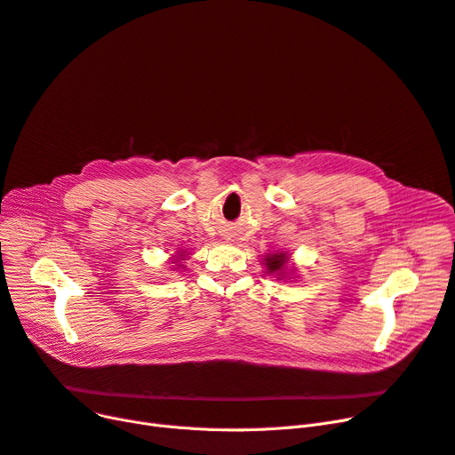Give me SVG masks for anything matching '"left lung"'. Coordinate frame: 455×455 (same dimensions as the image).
Instances as JSON below:
<instances>
[{
  "label": "left lung",
  "mask_w": 455,
  "mask_h": 455,
  "mask_svg": "<svg viewBox=\"0 0 455 455\" xmlns=\"http://www.w3.org/2000/svg\"><path fill=\"white\" fill-rule=\"evenodd\" d=\"M285 263H287L285 253H279V255L274 253V255H268V259H267V267L270 272H279L281 268H283Z\"/></svg>",
  "instance_id": "left-lung-1"
}]
</instances>
